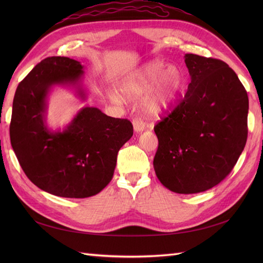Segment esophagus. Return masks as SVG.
<instances>
[{
    "label": "esophagus",
    "mask_w": 263,
    "mask_h": 263,
    "mask_svg": "<svg viewBox=\"0 0 263 263\" xmlns=\"http://www.w3.org/2000/svg\"><path fill=\"white\" fill-rule=\"evenodd\" d=\"M133 126H134V130L136 133H141L142 130H145V128H146L145 123L142 122L140 118H135L133 121Z\"/></svg>",
    "instance_id": "esophagus-1"
}]
</instances>
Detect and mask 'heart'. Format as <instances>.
Masks as SVG:
<instances>
[{
    "instance_id": "heart-1",
    "label": "heart",
    "mask_w": 263,
    "mask_h": 263,
    "mask_svg": "<svg viewBox=\"0 0 263 263\" xmlns=\"http://www.w3.org/2000/svg\"><path fill=\"white\" fill-rule=\"evenodd\" d=\"M182 85L183 76L177 66H165L163 61L153 60L127 77L121 84V91L128 99L146 94L141 102L142 110L150 117H157L170 107ZM123 95L112 92L109 97L121 103L124 101Z\"/></svg>"
}]
</instances>
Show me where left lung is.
Wrapping results in <instances>:
<instances>
[{"instance_id": "8db88e82", "label": "left lung", "mask_w": 263, "mask_h": 263, "mask_svg": "<svg viewBox=\"0 0 263 263\" xmlns=\"http://www.w3.org/2000/svg\"><path fill=\"white\" fill-rule=\"evenodd\" d=\"M191 82L180 104L155 126L156 176L180 194L204 192L233 170L247 141L249 101L226 62L186 53Z\"/></svg>"}]
</instances>
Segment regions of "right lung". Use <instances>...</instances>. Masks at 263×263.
Wrapping results in <instances>:
<instances>
[{
  "mask_svg": "<svg viewBox=\"0 0 263 263\" xmlns=\"http://www.w3.org/2000/svg\"><path fill=\"white\" fill-rule=\"evenodd\" d=\"M68 57H49L18 84L13 101L11 144L23 171L36 186L55 196L84 198L100 193L113 178L117 154L133 136L128 119L84 106L62 130L46 122L54 86L74 89L82 101L84 70Z\"/></svg>",
  "mask_w": 263,
  "mask_h": 263,
  "instance_id": "right-lung-1",
  "label": "right lung"
}]
</instances>
